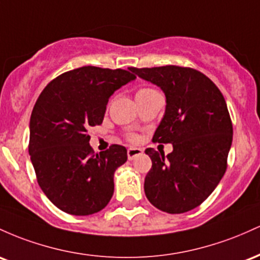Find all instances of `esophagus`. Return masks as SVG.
Listing matches in <instances>:
<instances>
[{"label":"esophagus","mask_w":260,"mask_h":260,"mask_svg":"<svg viewBox=\"0 0 260 260\" xmlns=\"http://www.w3.org/2000/svg\"><path fill=\"white\" fill-rule=\"evenodd\" d=\"M144 153V150L142 148H139V147H130L127 148V158L130 159H134L136 156H140V154Z\"/></svg>","instance_id":"1"}]
</instances>
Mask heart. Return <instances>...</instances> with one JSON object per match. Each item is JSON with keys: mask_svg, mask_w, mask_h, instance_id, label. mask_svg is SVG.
Listing matches in <instances>:
<instances>
[{"mask_svg": "<svg viewBox=\"0 0 260 260\" xmlns=\"http://www.w3.org/2000/svg\"><path fill=\"white\" fill-rule=\"evenodd\" d=\"M152 93H157V91H154V89H152V88H141V89H139L138 93H136V98L142 97V95L152 94ZM129 139L131 140V141H135L136 136L135 135H130Z\"/></svg>", "mask_w": 260, "mask_h": 260, "instance_id": "obj_1", "label": "heart"}]
</instances>
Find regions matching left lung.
<instances>
[{
	"instance_id": "8db88e82",
	"label": "left lung",
	"mask_w": 260,
	"mask_h": 260,
	"mask_svg": "<svg viewBox=\"0 0 260 260\" xmlns=\"http://www.w3.org/2000/svg\"><path fill=\"white\" fill-rule=\"evenodd\" d=\"M166 95V112L152 141L172 144L173 151L146 148L152 168L145 178V194L157 209L183 214L199 206L214 191L227 168L232 122L216 84L190 67H129Z\"/></svg>"
}]
</instances>
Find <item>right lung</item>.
<instances>
[{
    "mask_svg": "<svg viewBox=\"0 0 260 260\" xmlns=\"http://www.w3.org/2000/svg\"><path fill=\"white\" fill-rule=\"evenodd\" d=\"M136 76L126 70L83 66L52 80L38 98L29 122V154L48 199L67 214L101 211L114 193V172L126 148L93 152L87 131L101 125L110 95Z\"/></svg>",
    "mask_w": 260,
    "mask_h": 260,
    "instance_id": "obj_1",
    "label": "right lung"
}]
</instances>
